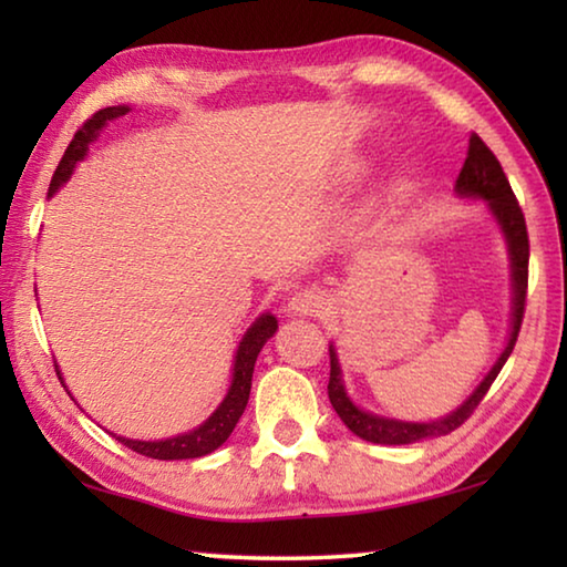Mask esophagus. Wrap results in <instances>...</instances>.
Wrapping results in <instances>:
<instances>
[{
  "instance_id": "34e87169",
  "label": "esophagus",
  "mask_w": 567,
  "mask_h": 567,
  "mask_svg": "<svg viewBox=\"0 0 567 567\" xmlns=\"http://www.w3.org/2000/svg\"><path fill=\"white\" fill-rule=\"evenodd\" d=\"M287 310L295 315H322L328 310V300L320 290H300L290 297Z\"/></svg>"
}]
</instances>
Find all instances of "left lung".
<instances>
[{
	"label": "left lung",
	"mask_w": 567,
	"mask_h": 567,
	"mask_svg": "<svg viewBox=\"0 0 567 567\" xmlns=\"http://www.w3.org/2000/svg\"><path fill=\"white\" fill-rule=\"evenodd\" d=\"M455 192L457 197L463 199H483V203H487V213L493 215V219L505 237L507 260H511V285H513L511 332H507V342L501 352V358H497L493 368L487 370V375L480 380V385L463 400V405H457L453 412H447L445 417L427 420V422L385 417V415H378V412L362 410L358 402L350 398L348 388H344L338 350H334V344L330 342V382H328L330 402L334 412L340 415V420L348 425L350 433L368 440V443L410 445V443H417V440L453 433V430H457L470 415H473V410L480 405V400H483L485 392L491 390L497 372L503 370V364L507 362V358H511L517 332H520L523 312H525V292H527V257H530L527 227H525L523 209L517 205V199L511 189V182H507L501 162H497V157L487 150V145L477 137V134L470 137L465 165L455 179Z\"/></svg>",
	"instance_id": "obj_1"
}]
</instances>
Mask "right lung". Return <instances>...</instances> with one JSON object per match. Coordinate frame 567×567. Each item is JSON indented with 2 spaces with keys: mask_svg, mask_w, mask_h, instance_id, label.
I'll return each instance as SVG.
<instances>
[{
  "mask_svg": "<svg viewBox=\"0 0 567 567\" xmlns=\"http://www.w3.org/2000/svg\"><path fill=\"white\" fill-rule=\"evenodd\" d=\"M127 112H130V104L104 107L97 114H92V120L84 122L82 130H76L74 140L70 142L64 157L60 159V167L54 169V177L50 182V192H47V197H54V192L70 182L76 165L87 157L90 145L100 137V132L107 127L112 120H120ZM275 332H277V318L272 312H262L260 318L249 324L235 350L233 378H229L227 395L223 398V402H219L213 415L203 422V425L192 427V430H187V433L165 437V440H132V437H122L114 433L112 435L117 437L122 445L134 450V453H140L145 457H155V460H192V457H203V455L215 453V450L223 445L229 435H233L237 420L243 417L247 400H249V388H252V372H255L257 354H260L265 342L270 340ZM54 370H56V378H60V382H64L62 370L56 362H54Z\"/></svg>",
  "mask_w": 567,
  "mask_h": 567,
  "instance_id": "right-lung-1",
  "label": "right lung"
}]
</instances>
